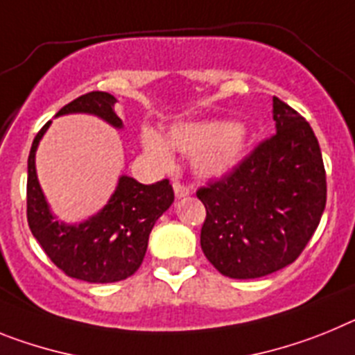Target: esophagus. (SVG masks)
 Masks as SVG:
<instances>
[{"label":"esophagus","instance_id":"1","mask_svg":"<svg viewBox=\"0 0 355 355\" xmlns=\"http://www.w3.org/2000/svg\"><path fill=\"white\" fill-rule=\"evenodd\" d=\"M173 191L177 198H184V196L189 195V187L184 186L182 182H173Z\"/></svg>","mask_w":355,"mask_h":355}]
</instances>
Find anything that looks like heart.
I'll return each mask as SVG.
<instances>
[{
    "instance_id": "b5f03b06",
    "label": "heart",
    "mask_w": 355,
    "mask_h": 355,
    "mask_svg": "<svg viewBox=\"0 0 355 355\" xmlns=\"http://www.w3.org/2000/svg\"><path fill=\"white\" fill-rule=\"evenodd\" d=\"M144 152L160 166L171 164V150L193 155V169L203 178L223 177L243 160L248 135L239 125L225 121L180 123L168 132V143L153 130L141 134Z\"/></svg>"
}]
</instances>
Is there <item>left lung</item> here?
<instances>
[{"label": "left lung", "mask_w": 355, "mask_h": 355, "mask_svg": "<svg viewBox=\"0 0 355 355\" xmlns=\"http://www.w3.org/2000/svg\"><path fill=\"white\" fill-rule=\"evenodd\" d=\"M273 119L275 134L196 191L207 211L202 250L230 279H259L297 261L325 209V168L313 128L277 96Z\"/></svg>", "instance_id": "left-lung-1"}]
</instances>
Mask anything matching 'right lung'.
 <instances>
[{
    "label": "right lung",
    "instance_id": "obj_1",
    "mask_svg": "<svg viewBox=\"0 0 355 355\" xmlns=\"http://www.w3.org/2000/svg\"><path fill=\"white\" fill-rule=\"evenodd\" d=\"M116 101L109 92L92 91L64 105L57 116L94 114L121 128L123 121L114 112ZM49 123L37 132L28 155L26 218L30 230L51 263L67 277L92 284L125 280L139 270L153 225L173 203V187L168 178L144 186L132 177H121L109 203L98 214L80 225L60 223L49 212L35 173L37 146Z\"/></svg>",
    "mask_w": 355,
    "mask_h": 355
}]
</instances>
